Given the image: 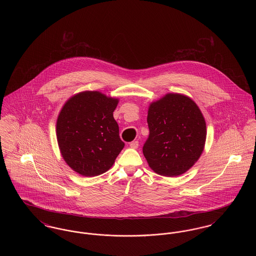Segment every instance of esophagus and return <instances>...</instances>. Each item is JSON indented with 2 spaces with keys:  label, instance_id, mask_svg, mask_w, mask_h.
Segmentation results:
<instances>
[{
  "label": "esophagus",
  "instance_id": "1",
  "mask_svg": "<svg viewBox=\"0 0 256 256\" xmlns=\"http://www.w3.org/2000/svg\"><path fill=\"white\" fill-rule=\"evenodd\" d=\"M139 146V143H138V141H134V142H132L130 144V146L132 148H137Z\"/></svg>",
  "mask_w": 256,
  "mask_h": 256
}]
</instances>
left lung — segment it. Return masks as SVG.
Masks as SVG:
<instances>
[{
    "label": "left lung",
    "instance_id": "obj_1",
    "mask_svg": "<svg viewBox=\"0 0 256 256\" xmlns=\"http://www.w3.org/2000/svg\"><path fill=\"white\" fill-rule=\"evenodd\" d=\"M148 138L143 154L150 168L160 176L184 174L200 158L206 140V122L195 102L168 93L150 104Z\"/></svg>",
    "mask_w": 256,
    "mask_h": 256
}]
</instances>
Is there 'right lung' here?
<instances>
[{
  "label": "right lung",
  "instance_id": "right-lung-1",
  "mask_svg": "<svg viewBox=\"0 0 256 256\" xmlns=\"http://www.w3.org/2000/svg\"><path fill=\"white\" fill-rule=\"evenodd\" d=\"M119 98L100 91H82L69 98L56 120V139L66 164L84 176L110 170L124 143L113 117Z\"/></svg>",
  "mask_w": 256,
  "mask_h": 256
}]
</instances>
